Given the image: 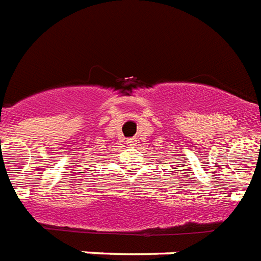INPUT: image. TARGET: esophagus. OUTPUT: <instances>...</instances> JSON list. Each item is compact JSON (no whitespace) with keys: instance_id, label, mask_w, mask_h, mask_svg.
<instances>
[{"instance_id":"1","label":"esophagus","mask_w":261,"mask_h":261,"mask_svg":"<svg viewBox=\"0 0 261 261\" xmlns=\"http://www.w3.org/2000/svg\"><path fill=\"white\" fill-rule=\"evenodd\" d=\"M127 145H128V146H134L135 139H127Z\"/></svg>"}]
</instances>
